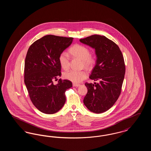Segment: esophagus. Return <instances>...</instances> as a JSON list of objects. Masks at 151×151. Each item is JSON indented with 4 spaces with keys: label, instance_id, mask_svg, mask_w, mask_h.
<instances>
[{
    "label": "esophagus",
    "instance_id": "esophagus-1",
    "mask_svg": "<svg viewBox=\"0 0 151 151\" xmlns=\"http://www.w3.org/2000/svg\"><path fill=\"white\" fill-rule=\"evenodd\" d=\"M73 86H80V84H76V83H73Z\"/></svg>",
    "mask_w": 151,
    "mask_h": 151
}]
</instances>
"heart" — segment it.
<instances>
[{"instance_id": "heart-1", "label": "heart", "mask_w": 151, "mask_h": 151, "mask_svg": "<svg viewBox=\"0 0 151 151\" xmlns=\"http://www.w3.org/2000/svg\"><path fill=\"white\" fill-rule=\"evenodd\" d=\"M69 51L73 56L81 60L83 65L87 68H90L93 65L94 59L91 55L90 51L86 46L76 44L71 47ZM58 59L59 64L63 69L67 70L68 68L70 58L67 52L65 51L61 52ZM63 76L65 79L71 81L75 83H78L86 79L87 72L85 70L76 71L71 70L64 72Z\"/></svg>"}]
</instances>
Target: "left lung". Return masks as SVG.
Instances as JSON below:
<instances>
[{"label": "left lung", "instance_id": "1", "mask_svg": "<svg viewBox=\"0 0 151 151\" xmlns=\"http://www.w3.org/2000/svg\"><path fill=\"white\" fill-rule=\"evenodd\" d=\"M95 49L96 64L89 78L99 83H86L88 92L84 104L91 111L100 114L111 108L121 93L125 65L118 46L106 37L94 35L80 39Z\"/></svg>", "mask_w": 151, "mask_h": 151}]
</instances>
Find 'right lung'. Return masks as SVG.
I'll use <instances>...</instances> for the list:
<instances>
[{"label": "right lung", "instance_id": "add662e5", "mask_svg": "<svg viewBox=\"0 0 151 151\" xmlns=\"http://www.w3.org/2000/svg\"><path fill=\"white\" fill-rule=\"evenodd\" d=\"M72 37L46 35L29 47L24 67V83L29 97L38 110L51 114L58 111L65 102V92L72 86L68 80H53L61 75L59 56L72 42Z\"/></svg>", "mask_w": 151, "mask_h": 151}]
</instances>
